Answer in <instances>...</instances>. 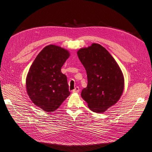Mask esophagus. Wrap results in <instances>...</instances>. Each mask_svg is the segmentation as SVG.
<instances>
[{"instance_id":"obj_1","label":"esophagus","mask_w":152,"mask_h":152,"mask_svg":"<svg viewBox=\"0 0 152 152\" xmlns=\"http://www.w3.org/2000/svg\"><path fill=\"white\" fill-rule=\"evenodd\" d=\"M80 92V88L79 87H76L75 88H74L73 91H72V92L73 93H78V92Z\"/></svg>"}]
</instances>
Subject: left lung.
Segmentation results:
<instances>
[{
  "label": "left lung",
  "instance_id": "1",
  "mask_svg": "<svg viewBox=\"0 0 152 152\" xmlns=\"http://www.w3.org/2000/svg\"><path fill=\"white\" fill-rule=\"evenodd\" d=\"M85 68L88 84L81 96L94 113H104L116 104L124 89V76L117 61L98 43L77 51Z\"/></svg>",
  "mask_w": 152,
  "mask_h": 152
}]
</instances>
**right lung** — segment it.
Instances as JSON below:
<instances>
[{
    "label": "right lung",
    "mask_w": 152,
    "mask_h": 152,
    "mask_svg": "<svg viewBox=\"0 0 152 152\" xmlns=\"http://www.w3.org/2000/svg\"><path fill=\"white\" fill-rule=\"evenodd\" d=\"M70 57L60 46L49 45L40 51L31 66L26 78L30 99L45 112H53L70 95L67 77L61 68Z\"/></svg>",
    "instance_id": "obj_1"
}]
</instances>
